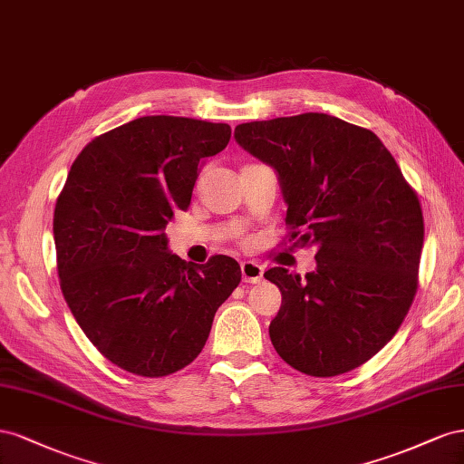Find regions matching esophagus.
Returning a JSON list of instances; mask_svg holds the SVG:
<instances>
[{"label":"esophagus","instance_id":"esophagus-1","mask_svg":"<svg viewBox=\"0 0 464 464\" xmlns=\"http://www.w3.org/2000/svg\"><path fill=\"white\" fill-rule=\"evenodd\" d=\"M241 274H243V282L246 284H260L264 277V268L258 262L253 260H245L241 264Z\"/></svg>","mask_w":464,"mask_h":464}]
</instances>
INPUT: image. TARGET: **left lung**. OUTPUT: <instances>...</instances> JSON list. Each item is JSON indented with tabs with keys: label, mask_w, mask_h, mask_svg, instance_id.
I'll list each match as a JSON object with an SVG mask.
<instances>
[{
	"label": "left lung",
	"mask_w": 464,
	"mask_h": 464,
	"mask_svg": "<svg viewBox=\"0 0 464 464\" xmlns=\"http://www.w3.org/2000/svg\"><path fill=\"white\" fill-rule=\"evenodd\" d=\"M243 150L276 169L289 243L316 246V270L270 268L282 291L270 340L311 377L363 365L401 328L418 289V194L372 130L305 112L235 128Z\"/></svg>",
	"instance_id": "8db88e82"
}]
</instances>
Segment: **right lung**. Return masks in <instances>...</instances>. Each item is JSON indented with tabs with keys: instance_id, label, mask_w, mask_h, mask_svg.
<instances>
[{
	"instance_id": "obj_1",
	"label": "right lung",
	"mask_w": 464,
	"mask_h": 464,
	"mask_svg": "<svg viewBox=\"0 0 464 464\" xmlns=\"http://www.w3.org/2000/svg\"><path fill=\"white\" fill-rule=\"evenodd\" d=\"M231 140L227 124L141 116L91 140L54 209L60 287L85 336L140 377L192 363L241 266L216 255L202 266L169 253L167 223L187 211L206 157Z\"/></svg>"
}]
</instances>
